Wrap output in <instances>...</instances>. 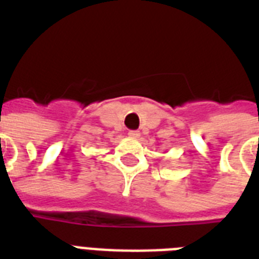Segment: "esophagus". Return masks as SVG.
<instances>
[{
	"label": "esophagus",
	"instance_id": "esophagus-1",
	"mask_svg": "<svg viewBox=\"0 0 259 259\" xmlns=\"http://www.w3.org/2000/svg\"><path fill=\"white\" fill-rule=\"evenodd\" d=\"M130 138H138L140 137V132L138 130H129V133H127Z\"/></svg>",
	"mask_w": 259,
	"mask_h": 259
}]
</instances>
